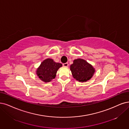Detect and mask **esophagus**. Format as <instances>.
I'll use <instances>...</instances> for the list:
<instances>
[{"label": "esophagus", "mask_w": 129, "mask_h": 129, "mask_svg": "<svg viewBox=\"0 0 129 129\" xmlns=\"http://www.w3.org/2000/svg\"><path fill=\"white\" fill-rule=\"evenodd\" d=\"M63 65L64 66H65V67H68V66H69V64L68 63H64L63 64Z\"/></svg>", "instance_id": "34e87169"}]
</instances>
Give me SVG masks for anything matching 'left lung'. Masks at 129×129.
Returning <instances> with one entry per match:
<instances>
[{"label": "left lung", "mask_w": 129, "mask_h": 129, "mask_svg": "<svg viewBox=\"0 0 129 129\" xmlns=\"http://www.w3.org/2000/svg\"><path fill=\"white\" fill-rule=\"evenodd\" d=\"M70 70L73 77L79 82H86L92 78L95 70L93 66L83 59L78 58L73 60Z\"/></svg>", "instance_id": "1"}]
</instances>
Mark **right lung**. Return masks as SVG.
<instances>
[{"label": "right lung", "instance_id": "1", "mask_svg": "<svg viewBox=\"0 0 129 129\" xmlns=\"http://www.w3.org/2000/svg\"><path fill=\"white\" fill-rule=\"evenodd\" d=\"M61 66V64L56 63L52 59L47 58L41 63L36 71V73L42 81L49 82L55 78L57 71Z\"/></svg>", "mask_w": 129, "mask_h": 129}]
</instances>
